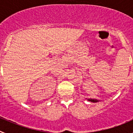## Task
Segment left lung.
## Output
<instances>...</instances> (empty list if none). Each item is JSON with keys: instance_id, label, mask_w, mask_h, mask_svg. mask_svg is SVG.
<instances>
[{"instance_id": "8db88e82", "label": "left lung", "mask_w": 133, "mask_h": 133, "mask_svg": "<svg viewBox=\"0 0 133 133\" xmlns=\"http://www.w3.org/2000/svg\"><path fill=\"white\" fill-rule=\"evenodd\" d=\"M88 101H89L92 102V103H97V102L100 101L96 99V98H89V99H88Z\"/></svg>"}]
</instances>
